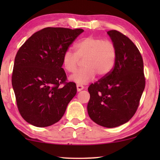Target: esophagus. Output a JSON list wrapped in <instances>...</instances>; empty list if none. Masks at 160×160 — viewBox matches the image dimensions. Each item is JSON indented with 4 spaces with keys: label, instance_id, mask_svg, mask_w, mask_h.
I'll return each instance as SVG.
<instances>
[{
    "label": "esophagus",
    "instance_id": "esophagus-1",
    "mask_svg": "<svg viewBox=\"0 0 160 160\" xmlns=\"http://www.w3.org/2000/svg\"><path fill=\"white\" fill-rule=\"evenodd\" d=\"M76 87H77V91L78 92L82 91V89H84V86H83V85H82V84H77V85H76Z\"/></svg>",
    "mask_w": 160,
    "mask_h": 160
}]
</instances>
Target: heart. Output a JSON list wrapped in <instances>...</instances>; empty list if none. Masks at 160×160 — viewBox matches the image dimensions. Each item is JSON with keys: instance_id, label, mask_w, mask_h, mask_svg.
Listing matches in <instances>:
<instances>
[{"instance_id": "b5f03b06", "label": "heart", "mask_w": 160, "mask_h": 160, "mask_svg": "<svg viewBox=\"0 0 160 160\" xmlns=\"http://www.w3.org/2000/svg\"><path fill=\"white\" fill-rule=\"evenodd\" d=\"M76 52L68 50L63 54L62 65L69 73L77 68L79 59L83 60V67L70 77L78 84H84L92 80L96 74L106 76L112 71L117 56L115 43L110 40L95 36H87L75 44Z\"/></svg>"}]
</instances>
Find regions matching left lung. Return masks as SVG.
<instances>
[{"mask_svg":"<svg viewBox=\"0 0 160 160\" xmlns=\"http://www.w3.org/2000/svg\"><path fill=\"white\" fill-rule=\"evenodd\" d=\"M107 33L117 47V60L108 75L89 85L87 111L96 124L112 128L126 123L134 116L146 78L143 58L134 43L117 30Z\"/></svg>","mask_w":160,"mask_h":160,"instance_id":"left-lung-1","label":"left lung"}]
</instances>
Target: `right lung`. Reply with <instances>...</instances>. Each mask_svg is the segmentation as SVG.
Masks as SVG:
<instances>
[{"instance_id":"1","label":"right lung","mask_w":160,"mask_h":160,"mask_svg":"<svg viewBox=\"0 0 160 160\" xmlns=\"http://www.w3.org/2000/svg\"><path fill=\"white\" fill-rule=\"evenodd\" d=\"M83 29L46 28L32 35L14 59L12 83L22 117L38 128L52 125L64 115L76 94L68 82L63 54Z\"/></svg>"}]
</instances>
